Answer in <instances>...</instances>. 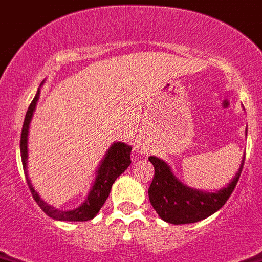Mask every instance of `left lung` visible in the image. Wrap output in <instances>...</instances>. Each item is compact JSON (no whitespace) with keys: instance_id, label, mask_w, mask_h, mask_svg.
Returning a JSON list of instances; mask_svg holds the SVG:
<instances>
[{"instance_id":"left-lung-1","label":"left lung","mask_w":262,"mask_h":262,"mask_svg":"<svg viewBox=\"0 0 262 262\" xmlns=\"http://www.w3.org/2000/svg\"><path fill=\"white\" fill-rule=\"evenodd\" d=\"M246 152L236 175L226 188L216 192L192 189L181 183L171 171V167L157 157L148 160L154 166L155 173L148 188V199L160 218L172 225L194 223L218 211L234 192L244 166Z\"/></svg>"}]
</instances>
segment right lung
<instances>
[{"mask_svg": "<svg viewBox=\"0 0 262 262\" xmlns=\"http://www.w3.org/2000/svg\"><path fill=\"white\" fill-rule=\"evenodd\" d=\"M43 84V83H41ZM40 84V87H41ZM40 96V89H37V93L35 95L34 100L31 102L30 107L26 114L25 122H23L22 128V136H20V157H22V164L25 168L26 180H27L28 188L31 190V194L34 197L35 201L40 206V209L44 211L48 216L57 221H68V222H83V221H90L93 219L99 210L102 209L104 205L105 200L110 195L111 188L112 184L115 183L117 178L121 175L122 172L125 171L132 163L130 160V151L132 147L124 142H115L111 146L107 154L103 158L102 163L99 166L98 171H96V178L94 181L93 188L90 189L89 194H87L86 200L81 206H78L74 210L63 211L55 209L53 206L47 204L46 201L40 199V195L37 194L36 190L32 187L31 180L27 175V158H28V150H27V137H28V128H30V122H31L32 115H34L35 107L39 100Z\"/></svg>", "mask_w": 262, "mask_h": 262, "instance_id": "obj_1", "label": "right lung"}]
</instances>
